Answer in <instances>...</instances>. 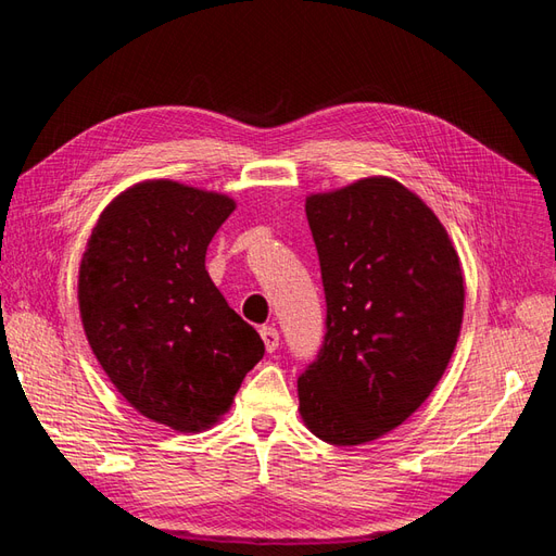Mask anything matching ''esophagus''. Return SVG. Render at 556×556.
<instances>
[{
    "instance_id": "obj_1",
    "label": "esophagus",
    "mask_w": 556,
    "mask_h": 556,
    "mask_svg": "<svg viewBox=\"0 0 556 556\" xmlns=\"http://www.w3.org/2000/svg\"><path fill=\"white\" fill-rule=\"evenodd\" d=\"M261 338H263L267 352H275L279 348V331L275 329V326H263Z\"/></svg>"
}]
</instances>
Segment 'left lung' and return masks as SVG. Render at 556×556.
Returning <instances> with one entry per match:
<instances>
[{"mask_svg": "<svg viewBox=\"0 0 556 556\" xmlns=\"http://www.w3.org/2000/svg\"><path fill=\"white\" fill-rule=\"evenodd\" d=\"M326 295L324 343L298 378L312 434L357 446L400 427L437 388L460 336L465 279L418 194L386 176L309 194Z\"/></svg>", "mask_w": 556, "mask_h": 556, "instance_id": "left-lung-1", "label": "left lung"}]
</instances>
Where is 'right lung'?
Wrapping results in <instances>:
<instances>
[{
	"label": "right lung",
	"mask_w": 556,
	"mask_h": 556,
	"mask_svg": "<svg viewBox=\"0 0 556 556\" xmlns=\"http://www.w3.org/2000/svg\"><path fill=\"white\" fill-rule=\"evenodd\" d=\"M235 199L142 180L112 199L79 265V315L112 386L138 414L202 432L263 359L251 324L206 273V249Z\"/></svg>",
	"instance_id": "add662e5"
}]
</instances>
